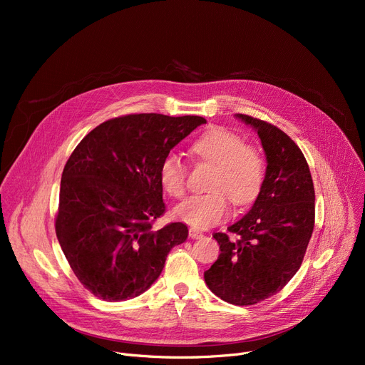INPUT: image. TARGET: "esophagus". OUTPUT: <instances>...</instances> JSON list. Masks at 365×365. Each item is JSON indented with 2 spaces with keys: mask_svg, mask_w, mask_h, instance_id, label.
<instances>
[{
  "mask_svg": "<svg viewBox=\"0 0 365 365\" xmlns=\"http://www.w3.org/2000/svg\"><path fill=\"white\" fill-rule=\"evenodd\" d=\"M189 237H190V238H192V240H200V238H202L204 235H202V232L197 231V229H194V227H190V229H189Z\"/></svg>",
  "mask_w": 365,
  "mask_h": 365,
  "instance_id": "esophagus-1",
  "label": "esophagus"
}]
</instances>
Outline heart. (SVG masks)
<instances>
[{
  "mask_svg": "<svg viewBox=\"0 0 365 365\" xmlns=\"http://www.w3.org/2000/svg\"><path fill=\"white\" fill-rule=\"evenodd\" d=\"M194 155L215 165L210 180L212 192L190 195L175 207V217L198 229L222 222L235 205L255 202L266 180V161L263 153L245 145L238 134L222 127L202 133L192 143ZM186 164L175 153H168L160 164L158 178L164 192L173 198L183 197L186 190Z\"/></svg>",
  "mask_w": 365,
  "mask_h": 365,
  "instance_id": "1",
  "label": "heart"
}]
</instances>
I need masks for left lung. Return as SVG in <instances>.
<instances>
[{"label": "left lung", "instance_id": "8db88e82", "mask_svg": "<svg viewBox=\"0 0 365 365\" xmlns=\"http://www.w3.org/2000/svg\"><path fill=\"white\" fill-rule=\"evenodd\" d=\"M257 130L266 153V180L250 212L227 227L238 235L213 237L220 255L205 284L237 306L256 304L281 292L299 271L315 225V189L300 148L278 127L237 113Z\"/></svg>", "mask_w": 365, "mask_h": 365}]
</instances>
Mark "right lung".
Wrapping results in <instances>:
<instances>
[{
    "label": "right lung",
    "instance_id": "obj_1",
    "mask_svg": "<svg viewBox=\"0 0 365 365\" xmlns=\"http://www.w3.org/2000/svg\"><path fill=\"white\" fill-rule=\"evenodd\" d=\"M197 115L130 113L91 130L65 164L54 227L63 255L86 289L106 302L133 299L160 274L187 226L153 223L165 213L158 170Z\"/></svg>",
    "mask_w": 365,
    "mask_h": 365
}]
</instances>
